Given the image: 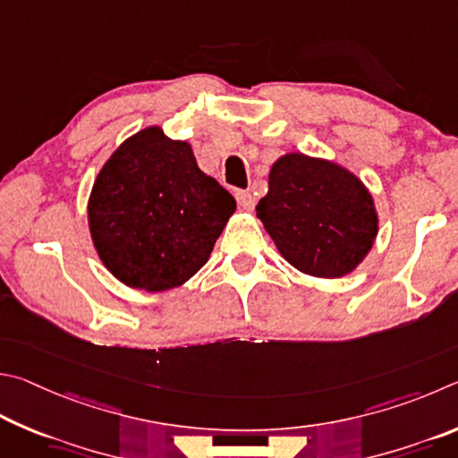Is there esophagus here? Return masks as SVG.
<instances>
[{"label": "esophagus", "mask_w": 458, "mask_h": 458, "mask_svg": "<svg viewBox=\"0 0 458 458\" xmlns=\"http://www.w3.org/2000/svg\"><path fill=\"white\" fill-rule=\"evenodd\" d=\"M235 199H237V203H239V207L243 208V211H253V207H255V199H253L251 192H247V191H237V192H235Z\"/></svg>", "instance_id": "obj_1"}]
</instances>
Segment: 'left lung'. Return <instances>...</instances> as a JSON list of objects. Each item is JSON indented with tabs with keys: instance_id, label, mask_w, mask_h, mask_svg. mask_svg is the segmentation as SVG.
<instances>
[{
	"instance_id": "left-lung-1",
	"label": "left lung",
	"mask_w": 458,
	"mask_h": 458,
	"mask_svg": "<svg viewBox=\"0 0 458 458\" xmlns=\"http://www.w3.org/2000/svg\"><path fill=\"white\" fill-rule=\"evenodd\" d=\"M258 219L282 258L311 277L354 271L378 237L374 197L358 176L334 160L285 152L269 171Z\"/></svg>"
}]
</instances>
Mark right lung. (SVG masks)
Segmentation results:
<instances>
[{
	"label": "right lung",
	"mask_w": 458,
	"mask_h": 458,
	"mask_svg": "<svg viewBox=\"0 0 458 458\" xmlns=\"http://www.w3.org/2000/svg\"><path fill=\"white\" fill-rule=\"evenodd\" d=\"M235 208L200 171L191 144L155 124L128 136L102 165L88 197V229L120 284L158 293L205 266Z\"/></svg>",
	"instance_id": "obj_1"
}]
</instances>
